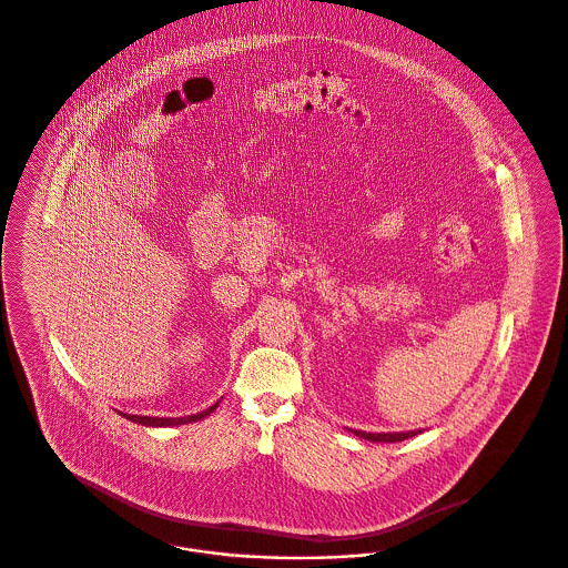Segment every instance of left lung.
Listing matches in <instances>:
<instances>
[{
    "label": "left lung",
    "instance_id": "1",
    "mask_svg": "<svg viewBox=\"0 0 568 568\" xmlns=\"http://www.w3.org/2000/svg\"><path fill=\"white\" fill-rule=\"evenodd\" d=\"M356 437L367 438L374 443H399L404 438L417 437L422 435V430H408V433H363V430H352Z\"/></svg>",
    "mask_w": 568,
    "mask_h": 568
}]
</instances>
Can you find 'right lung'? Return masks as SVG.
<instances>
[{"instance_id": "1", "label": "right lung", "mask_w": 568, "mask_h": 568, "mask_svg": "<svg viewBox=\"0 0 568 568\" xmlns=\"http://www.w3.org/2000/svg\"><path fill=\"white\" fill-rule=\"evenodd\" d=\"M220 402H216L214 406H210L207 410H201L196 415H185V417H144V415H123L128 417L133 424H140V426H149V428H173V426H181V424H192V422H199L203 417H207L210 413H214L219 408Z\"/></svg>"}]
</instances>
